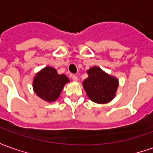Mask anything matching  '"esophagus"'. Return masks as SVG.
<instances>
[{"mask_svg":"<svg viewBox=\"0 0 153 153\" xmlns=\"http://www.w3.org/2000/svg\"><path fill=\"white\" fill-rule=\"evenodd\" d=\"M71 77H72L73 81H77V79H78V77H77V76H76V75H72V76H71Z\"/></svg>","mask_w":153,"mask_h":153,"instance_id":"34e87169","label":"esophagus"}]
</instances>
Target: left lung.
Masks as SVG:
<instances>
[{
  "mask_svg": "<svg viewBox=\"0 0 153 153\" xmlns=\"http://www.w3.org/2000/svg\"><path fill=\"white\" fill-rule=\"evenodd\" d=\"M88 74V77L82 84L89 99L100 104L111 100L118 87L117 79L105 73L99 67L89 69Z\"/></svg>",
  "mask_w": 153,
  "mask_h": 153,
  "instance_id": "left-lung-1",
  "label": "left lung"
}]
</instances>
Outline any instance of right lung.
Returning a JSON list of instances; mask_svg holds the SVG:
<instances>
[{
  "label": "right lung",
  "mask_w": 153,
  "mask_h": 153,
  "mask_svg": "<svg viewBox=\"0 0 153 153\" xmlns=\"http://www.w3.org/2000/svg\"><path fill=\"white\" fill-rule=\"evenodd\" d=\"M69 79L65 75H59L53 68L45 67L34 78L33 88L35 93L46 101L52 102L59 96Z\"/></svg>",
  "instance_id": "1"
}]
</instances>
